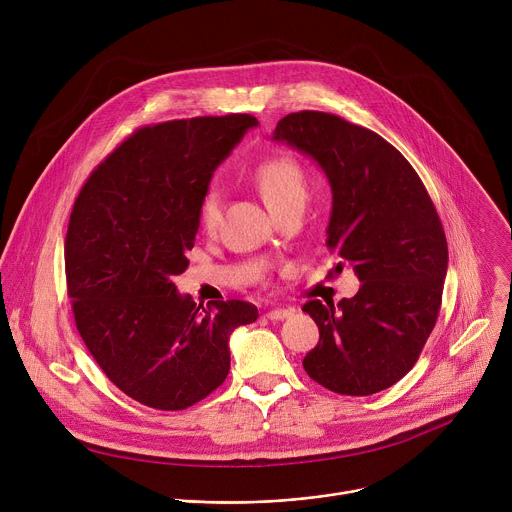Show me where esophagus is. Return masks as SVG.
Instances as JSON below:
<instances>
[{
    "label": "esophagus",
    "mask_w": 512,
    "mask_h": 512,
    "mask_svg": "<svg viewBox=\"0 0 512 512\" xmlns=\"http://www.w3.org/2000/svg\"><path fill=\"white\" fill-rule=\"evenodd\" d=\"M294 314V308H272L266 312V318L268 320H284V318H290Z\"/></svg>",
    "instance_id": "1"
}]
</instances>
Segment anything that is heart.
<instances>
[{
  "label": "heart",
  "mask_w": 512,
  "mask_h": 512,
  "mask_svg": "<svg viewBox=\"0 0 512 512\" xmlns=\"http://www.w3.org/2000/svg\"><path fill=\"white\" fill-rule=\"evenodd\" d=\"M252 182L266 206L276 214L282 208L302 202L306 194V176L302 166L290 156H272L260 162L252 172ZM222 218V202L216 192L202 198L198 208L200 228L208 234L216 232Z\"/></svg>",
  "instance_id": "b5f03b06"
}]
</instances>
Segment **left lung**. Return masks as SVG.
<instances>
[{
    "label": "left lung",
    "instance_id": "left-lung-1",
    "mask_svg": "<svg viewBox=\"0 0 512 512\" xmlns=\"http://www.w3.org/2000/svg\"><path fill=\"white\" fill-rule=\"evenodd\" d=\"M276 142L308 154L332 188L326 246L352 266L360 290L336 306H302L318 330L304 356L320 386L368 396L398 382L418 360L442 302L448 246L436 208L408 160L376 132L304 110L282 118Z\"/></svg>",
    "mask_w": 512,
    "mask_h": 512
}]
</instances>
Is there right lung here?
<instances>
[{"mask_svg": "<svg viewBox=\"0 0 512 512\" xmlns=\"http://www.w3.org/2000/svg\"><path fill=\"white\" fill-rule=\"evenodd\" d=\"M256 124L230 114L144 126L76 198L64 256L78 332L104 374L150 408L212 394L230 370V334L258 318L250 302L204 308L172 282L190 264L214 170Z\"/></svg>", "mask_w": 512, "mask_h": 512, "instance_id": "add662e5", "label": "right lung"}]
</instances>
